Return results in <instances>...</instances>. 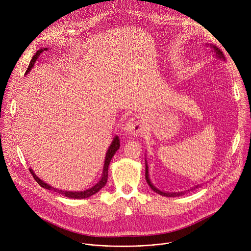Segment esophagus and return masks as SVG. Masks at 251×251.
<instances>
[{
  "instance_id": "esophagus-1",
  "label": "esophagus",
  "mask_w": 251,
  "mask_h": 251,
  "mask_svg": "<svg viewBox=\"0 0 251 251\" xmlns=\"http://www.w3.org/2000/svg\"><path fill=\"white\" fill-rule=\"evenodd\" d=\"M124 129L130 135H138L143 129L142 121L139 118H131L127 121Z\"/></svg>"
}]
</instances>
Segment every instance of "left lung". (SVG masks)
Instances as JSON below:
<instances>
[{
    "label": "left lung",
    "mask_w": 251,
    "mask_h": 251,
    "mask_svg": "<svg viewBox=\"0 0 251 251\" xmlns=\"http://www.w3.org/2000/svg\"><path fill=\"white\" fill-rule=\"evenodd\" d=\"M210 47L214 49V51H216V53H217V55H218L219 57H224L223 51H222L221 50L217 49L216 47H213V46H210ZM145 175H146L145 176H146V181H147L148 185H149V186H150V188H151L154 192H156L157 194H159V195H161V196H165V197H180V196L184 195V193H164V192H161L160 190H158L157 188H155V187L152 185V183L150 182L149 175H148V166H147V162H146V173H145ZM195 188H198V186H197V187H195ZM195 188H194V189H195ZM194 189H192V190H194Z\"/></svg>",
    "instance_id": "8db88e82"
}]
</instances>
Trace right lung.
Segmentation results:
<instances>
[{
  "instance_id": "1",
  "label": "right lung",
  "mask_w": 251,
  "mask_h": 251,
  "mask_svg": "<svg viewBox=\"0 0 251 251\" xmlns=\"http://www.w3.org/2000/svg\"><path fill=\"white\" fill-rule=\"evenodd\" d=\"M48 49H42V50H39L37 52H35V54L33 55V57L31 58L29 64H28V67L25 71V74H27L28 71L30 70V68L33 66V63L35 62V60H37L38 56L45 50H47ZM120 147V142H119V138L116 136L114 138V140L112 141L111 145L108 149V151H107L106 153V158H105V163H104V168H103V174H102V176H101V180L94 186L92 187L91 189L89 190H86L84 192H65V191H60V190H57V189H54L50 186H49L48 184H46L45 182H43L42 180H40V177L37 176V175H35L31 169H29V172L30 174L32 175L33 178L35 180V182H37L41 187H43L44 189H48V190H53L55 192H57L58 194L64 196V197H67V198H70V199H85V198H89L91 197L92 195H95L96 193H98L107 183V177H108V167H109V164H110V161L112 159V157L114 156V154L116 153V151L119 149Z\"/></svg>"
}]
</instances>
